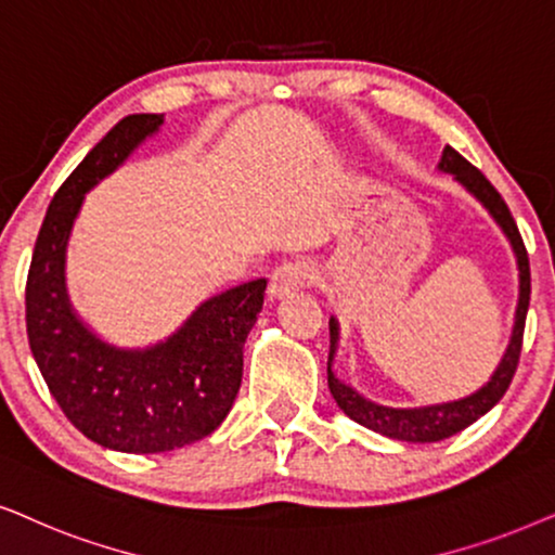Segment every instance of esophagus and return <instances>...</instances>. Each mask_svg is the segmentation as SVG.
<instances>
[{"label": "esophagus", "mask_w": 555, "mask_h": 555, "mask_svg": "<svg viewBox=\"0 0 555 555\" xmlns=\"http://www.w3.org/2000/svg\"><path fill=\"white\" fill-rule=\"evenodd\" d=\"M309 279H312V269H309V263L289 261V263L276 266L269 282V297L284 299L289 297V294H297L309 284Z\"/></svg>", "instance_id": "1"}]
</instances>
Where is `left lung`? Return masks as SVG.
<instances>
[{
    "label": "left lung",
    "mask_w": 555,
    "mask_h": 555,
    "mask_svg": "<svg viewBox=\"0 0 555 555\" xmlns=\"http://www.w3.org/2000/svg\"><path fill=\"white\" fill-rule=\"evenodd\" d=\"M441 172L454 175V180L462 184L464 190L472 192L479 203L485 205L487 212L494 218V223L502 228V233L507 235L509 246L518 258V271H520V299H518V312H515V327L513 337L505 354H502L498 371L492 373V378L485 383L482 388L460 401H447V403H434V405H418V409H393V405H380L375 401H367L365 396H360L352 386H347L332 373V360L337 352V339H339V324L335 317L330 320V358H327V383L330 393L335 398L339 409H343L352 421H358L360 426L378 431L388 439L398 441H411V444H431V441H441L454 437L456 431L475 424L479 416H485L494 403L505 396V390L513 383V375L518 371V360L522 350V330H526V317L530 305V263H528V250L526 243L520 238L518 225H515L513 216L505 201L500 197V192L492 188V182L479 172L475 165H469L460 152L452 146H444L439 162Z\"/></svg>",
    "instance_id": "1"
}]
</instances>
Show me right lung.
<instances>
[{"mask_svg":"<svg viewBox=\"0 0 555 555\" xmlns=\"http://www.w3.org/2000/svg\"><path fill=\"white\" fill-rule=\"evenodd\" d=\"M162 114L116 124L55 192L25 286L29 350L65 416L95 444L129 454L172 452L216 431L243 378V343L263 307L266 279L203 301L175 335L144 350L114 347L73 312L65 246L83 195L162 127Z\"/></svg>","mask_w":555,"mask_h":555,"instance_id":"add662e5","label":"right lung"}]
</instances>
